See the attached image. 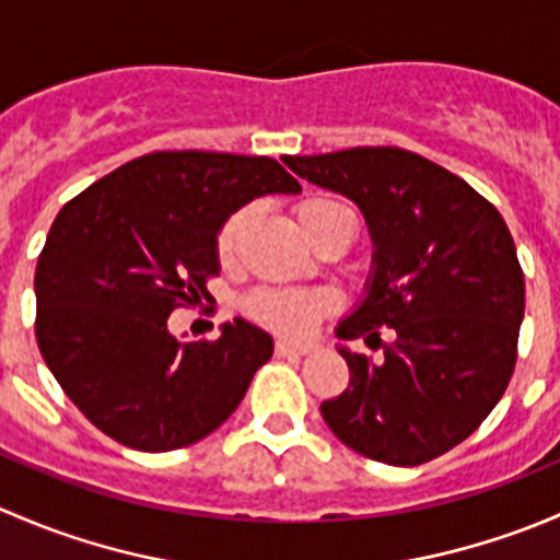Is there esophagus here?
<instances>
[{"label": "esophagus", "mask_w": 560, "mask_h": 560, "mask_svg": "<svg viewBox=\"0 0 560 560\" xmlns=\"http://www.w3.org/2000/svg\"><path fill=\"white\" fill-rule=\"evenodd\" d=\"M314 349V343H301V341H276V352L279 354H308Z\"/></svg>", "instance_id": "obj_1"}]
</instances>
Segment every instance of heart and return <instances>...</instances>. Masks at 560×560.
Wrapping results in <instances>:
<instances>
[{
    "label": "heart",
    "mask_w": 560,
    "mask_h": 560,
    "mask_svg": "<svg viewBox=\"0 0 560 560\" xmlns=\"http://www.w3.org/2000/svg\"><path fill=\"white\" fill-rule=\"evenodd\" d=\"M332 208H341L338 202L325 200V197H308V200L295 206V222L301 233L308 230L325 217ZM248 228V213L238 211L222 224L217 235V254L222 262H233L244 246ZM336 301L327 292H306V290H262L254 292L246 301V314L254 322H259L268 330L281 332V336H306L308 330L322 319L327 312H332Z\"/></svg>",
    "instance_id": "obj_1"
}]
</instances>
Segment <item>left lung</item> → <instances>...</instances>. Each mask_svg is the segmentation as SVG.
I'll use <instances>...</instances> for the list:
<instances>
[{
	"label": "left lung",
	"mask_w": 560,
	"mask_h": 560,
	"mask_svg": "<svg viewBox=\"0 0 560 560\" xmlns=\"http://www.w3.org/2000/svg\"><path fill=\"white\" fill-rule=\"evenodd\" d=\"M316 186L358 202L374 241L369 295L343 341H380L385 358L338 349L349 387L322 404L327 428L354 453L420 466L471 436L512 380L525 312L515 241L493 202L436 162L363 145L281 156Z\"/></svg>",
	"instance_id": "8db88e82"
}]
</instances>
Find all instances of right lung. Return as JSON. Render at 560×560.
I'll list each match as a JSON object with an SVG mask.
<instances>
[{"instance_id":"1","label":"right lung","mask_w":560,"mask_h":560,"mask_svg":"<svg viewBox=\"0 0 560 560\" xmlns=\"http://www.w3.org/2000/svg\"><path fill=\"white\" fill-rule=\"evenodd\" d=\"M301 184L270 156L154 151L72 197L35 270V336L72 404L118 444L189 447L217 431L273 354L246 319L213 341L167 330L178 306L208 301L217 233L230 213Z\"/></svg>"}]
</instances>
